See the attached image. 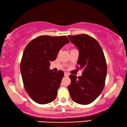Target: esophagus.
Instances as JSON below:
<instances>
[{
  "label": "esophagus",
  "instance_id": "1",
  "mask_svg": "<svg viewBox=\"0 0 127 127\" xmlns=\"http://www.w3.org/2000/svg\"><path fill=\"white\" fill-rule=\"evenodd\" d=\"M68 75H69V74H68V73H67V72H65V73H64V76H65V77H68Z\"/></svg>",
  "mask_w": 127,
  "mask_h": 127
}]
</instances>
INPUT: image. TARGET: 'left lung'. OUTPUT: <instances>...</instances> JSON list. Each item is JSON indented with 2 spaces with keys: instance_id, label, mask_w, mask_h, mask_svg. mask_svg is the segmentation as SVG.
Returning a JSON list of instances; mask_svg holds the SVG:
<instances>
[{
  "instance_id": "left-lung-1",
  "label": "left lung",
  "mask_w": 127,
  "mask_h": 127,
  "mask_svg": "<svg viewBox=\"0 0 127 127\" xmlns=\"http://www.w3.org/2000/svg\"><path fill=\"white\" fill-rule=\"evenodd\" d=\"M68 37L79 49L78 68L83 69L81 76H69L71 84L68 90L76 103L84 105L90 104L101 94L105 85L107 75L105 57L101 46L93 37L85 34Z\"/></svg>"
}]
</instances>
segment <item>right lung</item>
<instances>
[{
  "mask_svg": "<svg viewBox=\"0 0 127 127\" xmlns=\"http://www.w3.org/2000/svg\"><path fill=\"white\" fill-rule=\"evenodd\" d=\"M69 40L65 36H40L26 46L20 70L23 84L33 101L45 104L55 100L64 72L49 70L50 62L56 60L59 51Z\"/></svg>",
  "mask_w": 127,
  "mask_h": 127,
  "instance_id": "obj_1",
  "label": "right lung"
}]
</instances>
